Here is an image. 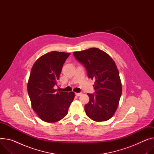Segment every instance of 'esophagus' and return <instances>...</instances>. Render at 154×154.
<instances>
[{
    "mask_svg": "<svg viewBox=\"0 0 154 154\" xmlns=\"http://www.w3.org/2000/svg\"><path fill=\"white\" fill-rule=\"evenodd\" d=\"M81 94V92H79V93H75V95L77 96H79Z\"/></svg>",
    "mask_w": 154,
    "mask_h": 154,
    "instance_id": "obj_1",
    "label": "esophagus"
}]
</instances>
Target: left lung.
Here are the masks:
<instances>
[{
	"label": "left lung",
	"mask_w": 154,
	"mask_h": 154,
	"mask_svg": "<svg viewBox=\"0 0 154 154\" xmlns=\"http://www.w3.org/2000/svg\"><path fill=\"white\" fill-rule=\"evenodd\" d=\"M76 60L85 66L88 76L95 79V93L88 94L85 106L87 116L95 122H105L115 113L122 96V86L116 65L111 57L97 48L75 52Z\"/></svg>",
	"instance_id": "left-lung-1"
}]
</instances>
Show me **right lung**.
Here are the masks:
<instances>
[{"label": "right lung", "instance_id": "obj_1", "mask_svg": "<svg viewBox=\"0 0 154 154\" xmlns=\"http://www.w3.org/2000/svg\"><path fill=\"white\" fill-rule=\"evenodd\" d=\"M70 53L51 52L39 57L32 67L27 88L33 110L47 123L62 120L75 98L73 92L57 91L63 63Z\"/></svg>", "mask_w": 154, "mask_h": 154}]
</instances>
